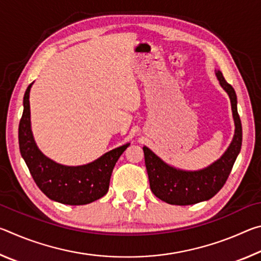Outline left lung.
I'll use <instances>...</instances> for the list:
<instances>
[{"label":"left lung","mask_w":261,"mask_h":261,"mask_svg":"<svg viewBox=\"0 0 261 261\" xmlns=\"http://www.w3.org/2000/svg\"><path fill=\"white\" fill-rule=\"evenodd\" d=\"M215 74L221 87L227 92L230 99L235 123V135L223 155L204 169L188 171L167 165L148 147H143L152 192L159 199L170 205H193L214 197L227 182L233 163L241 152L242 123L237 112L235 90L226 82L222 72L215 70Z\"/></svg>","instance_id":"1"}]
</instances>
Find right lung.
<instances>
[{"label":"right lung","instance_id":"right-lung-1","mask_svg":"<svg viewBox=\"0 0 261 261\" xmlns=\"http://www.w3.org/2000/svg\"><path fill=\"white\" fill-rule=\"evenodd\" d=\"M32 84L24 94L18 140L20 154L35 184L49 199L61 204L86 205L100 199L108 192L114 167L130 144L112 149L83 166H64L50 160L38 148L31 130L30 91Z\"/></svg>","mask_w":261,"mask_h":261}]
</instances>
